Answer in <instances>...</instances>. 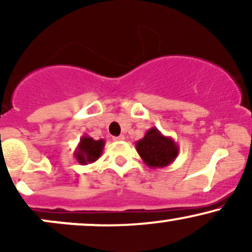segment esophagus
I'll return each mask as SVG.
<instances>
[{"mask_svg":"<svg viewBox=\"0 0 252 252\" xmlns=\"http://www.w3.org/2000/svg\"><path fill=\"white\" fill-rule=\"evenodd\" d=\"M124 138H126V137H124V135H120V136H115L114 140L115 141H123Z\"/></svg>","mask_w":252,"mask_h":252,"instance_id":"obj_1","label":"esophagus"}]
</instances>
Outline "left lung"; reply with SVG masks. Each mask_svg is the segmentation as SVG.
Returning <instances> with one entry per match:
<instances>
[{"label":"left lung","instance_id":"1","mask_svg":"<svg viewBox=\"0 0 252 252\" xmlns=\"http://www.w3.org/2000/svg\"><path fill=\"white\" fill-rule=\"evenodd\" d=\"M136 150L149 168H163L175 161L179 146L169 136H164L158 128L147 130L143 138L136 142Z\"/></svg>","mask_w":252,"mask_h":252}]
</instances>
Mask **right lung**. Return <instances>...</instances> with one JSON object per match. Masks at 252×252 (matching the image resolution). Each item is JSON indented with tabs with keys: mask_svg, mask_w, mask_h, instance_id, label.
Instances as JSON below:
<instances>
[{
	"mask_svg": "<svg viewBox=\"0 0 252 252\" xmlns=\"http://www.w3.org/2000/svg\"><path fill=\"white\" fill-rule=\"evenodd\" d=\"M105 141L94 140L88 135H84L78 143L77 149L74 150V158L80 164H88L96 162L102 155Z\"/></svg>",
	"mask_w": 252,
	"mask_h": 252,
	"instance_id": "obj_1",
	"label": "right lung"
}]
</instances>
